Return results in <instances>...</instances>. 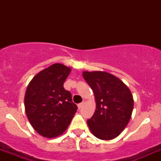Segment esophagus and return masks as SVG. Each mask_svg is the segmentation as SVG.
Instances as JSON below:
<instances>
[{
  "instance_id": "esophagus-1",
  "label": "esophagus",
  "mask_w": 161,
  "mask_h": 161,
  "mask_svg": "<svg viewBox=\"0 0 161 161\" xmlns=\"http://www.w3.org/2000/svg\"><path fill=\"white\" fill-rule=\"evenodd\" d=\"M83 105H84V102H82V103H79V104H78V108H79V109H81V108L83 107Z\"/></svg>"
}]
</instances>
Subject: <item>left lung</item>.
Returning <instances> with one entry per match:
<instances>
[{
	"label": "left lung",
	"mask_w": 161,
	"mask_h": 161,
	"mask_svg": "<svg viewBox=\"0 0 161 161\" xmlns=\"http://www.w3.org/2000/svg\"><path fill=\"white\" fill-rule=\"evenodd\" d=\"M82 76L95 95V113L87 120L97 138L110 140L119 136L129 123L134 100L131 91L118 78L105 71H83Z\"/></svg>",
	"instance_id": "left-lung-1"
}]
</instances>
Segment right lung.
<instances>
[{"instance_id":"right-lung-1","label":"right lung","mask_w":161,"mask_h":161,"mask_svg":"<svg viewBox=\"0 0 161 161\" xmlns=\"http://www.w3.org/2000/svg\"><path fill=\"white\" fill-rule=\"evenodd\" d=\"M70 68L53 64L31 80L25 95V109L31 125L42 136L54 138L67 129L78 108L64 88Z\"/></svg>"}]
</instances>
